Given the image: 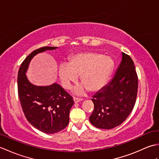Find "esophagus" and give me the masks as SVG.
Wrapping results in <instances>:
<instances>
[{"instance_id": "esophagus-1", "label": "esophagus", "mask_w": 159, "mask_h": 159, "mask_svg": "<svg viewBox=\"0 0 159 159\" xmlns=\"http://www.w3.org/2000/svg\"><path fill=\"white\" fill-rule=\"evenodd\" d=\"M73 99H74V102H75V103L79 102H80V101L83 100L82 98H76V97H74Z\"/></svg>"}]
</instances>
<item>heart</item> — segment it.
I'll list each match as a JSON object with an SVG mask.
<instances>
[{"label":"heart","instance_id":"1","mask_svg":"<svg viewBox=\"0 0 159 159\" xmlns=\"http://www.w3.org/2000/svg\"><path fill=\"white\" fill-rule=\"evenodd\" d=\"M113 66V61L111 57L88 51L71 57L69 63L59 66L58 73L64 88L69 89L80 75L83 85L76 87L75 93H82L86 89L90 92H96L106 85Z\"/></svg>","mask_w":159,"mask_h":159}]
</instances>
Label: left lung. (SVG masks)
<instances>
[{"label": "left lung", "instance_id": "1", "mask_svg": "<svg viewBox=\"0 0 159 159\" xmlns=\"http://www.w3.org/2000/svg\"><path fill=\"white\" fill-rule=\"evenodd\" d=\"M112 80L93 96L94 104L89 121L94 126L111 129L126 120L133 109L138 90V77L133 61L124 52Z\"/></svg>", "mask_w": 159, "mask_h": 159}]
</instances>
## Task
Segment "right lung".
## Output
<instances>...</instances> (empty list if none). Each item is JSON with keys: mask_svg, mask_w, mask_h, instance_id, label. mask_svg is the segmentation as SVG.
I'll list each match as a JSON object with an SVG mask.
<instances>
[{"mask_svg": "<svg viewBox=\"0 0 159 159\" xmlns=\"http://www.w3.org/2000/svg\"><path fill=\"white\" fill-rule=\"evenodd\" d=\"M44 46L34 50L23 61L18 74V92L23 112L32 126L43 133L53 134L62 130L69 124L72 97L57 83L36 86L26 76L31 59L38 53L57 49Z\"/></svg>", "mask_w": 159, "mask_h": 159, "instance_id": "1", "label": "right lung"}]
</instances>
